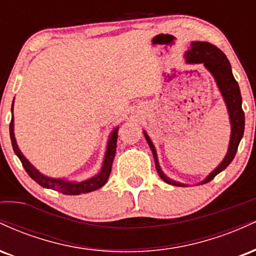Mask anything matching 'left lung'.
I'll return each mask as SVG.
<instances>
[{"mask_svg":"<svg viewBox=\"0 0 256 256\" xmlns=\"http://www.w3.org/2000/svg\"><path fill=\"white\" fill-rule=\"evenodd\" d=\"M185 58H186V62L189 64H204L206 68L212 73L216 84H218L220 92H222V98L225 100V104L228 106V116H230L231 122V138L228 154H226L224 160L222 161V164L201 183L206 184L214 179L216 174L224 171L226 167L230 165L231 161L234 160V155H236L237 149H238V144L240 140H242L243 134H244V112L242 110V96H240L238 83H237L234 74H232L231 64L228 62L226 55L220 50L218 46H213V44L208 42H192L190 44V50H188L186 54H185ZM144 136L149 146H150L152 155H154L155 166H156L158 176L166 183L171 185L186 186V184L178 183V182L172 180V179H170L164 174L160 166H158L155 146L146 132Z\"/></svg>","mask_w":256,"mask_h":256,"instance_id":"1","label":"left lung"}]
</instances>
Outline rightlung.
<instances>
[{
    "mask_svg": "<svg viewBox=\"0 0 256 256\" xmlns=\"http://www.w3.org/2000/svg\"><path fill=\"white\" fill-rule=\"evenodd\" d=\"M13 104H12V120L10 124V140H12V146H13V150L16 154V156L19 158V160L22 161V167L25 168V171L28 172V174L34 179L36 183H38L40 186L46 188V189H52L55 192H62L64 195H79V194H85L94 192V190H98L101 186H104L106 182L110 178V171H112V164H113L114 156H116V140H118V128H116L112 132L110 142L107 146V152H106V156L104 161V166H102L101 172L98 173L95 177L88 179V180L80 182V183H68V182L62 180V179H54V178H48L46 176L40 174V172L34 168V166L26 160V158L22 154V152L18 148V144L16 142V137H14V124H13Z\"/></svg>",
    "mask_w": 256,
    "mask_h": 256,
    "instance_id": "right-lung-1",
    "label": "right lung"
}]
</instances>
